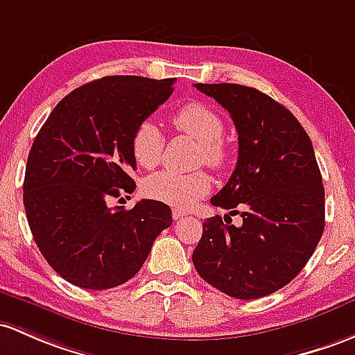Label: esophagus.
Instances as JSON below:
<instances>
[{"label":"esophagus","instance_id":"esophagus-1","mask_svg":"<svg viewBox=\"0 0 355 355\" xmlns=\"http://www.w3.org/2000/svg\"><path fill=\"white\" fill-rule=\"evenodd\" d=\"M182 216H186V211H182V209H179V208H174L173 209V218L174 220L182 218Z\"/></svg>","mask_w":355,"mask_h":355}]
</instances>
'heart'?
<instances>
[{
    "mask_svg": "<svg viewBox=\"0 0 355 355\" xmlns=\"http://www.w3.org/2000/svg\"><path fill=\"white\" fill-rule=\"evenodd\" d=\"M171 123L176 130L200 142L201 148L198 161L208 164L213 169H222L227 164L228 147L222 139L225 123L218 113L213 112L207 105L193 101L174 112ZM130 150L135 162L144 169H152L157 166L162 157L164 135L154 121L144 120L133 128ZM209 188L211 181L203 171L188 174L161 171L148 176L142 184V191L147 198L181 208L193 207L209 191Z\"/></svg>",
    "mask_w": 355,
    "mask_h": 355,
    "instance_id": "obj_1",
    "label": "heart"
}]
</instances>
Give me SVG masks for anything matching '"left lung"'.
<instances>
[{
  "instance_id": "1",
  "label": "left lung",
  "mask_w": 355,
  "mask_h": 355,
  "mask_svg": "<svg viewBox=\"0 0 355 355\" xmlns=\"http://www.w3.org/2000/svg\"><path fill=\"white\" fill-rule=\"evenodd\" d=\"M194 87L215 98L237 128V166L211 205L240 215L242 225L220 215L205 220L193 264L232 298H262L291 283L322 239L325 189L313 146L296 116L255 87Z\"/></svg>"
}]
</instances>
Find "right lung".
<instances>
[{"label": "right lung", "instance_id": "right-lung-1", "mask_svg": "<svg viewBox=\"0 0 355 355\" xmlns=\"http://www.w3.org/2000/svg\"><path fill=\"white\" fill-rule=\"evenodd\" d=\"M176 79L106 76L71 91L37 133L26 161L24 205L33 240L59 276L85 289L132 279L173 216L142 200L108 207L133 193V128L169 100Z\"/></svg>", "mask_w": 355, "mask_h": 355}]
</instances>
